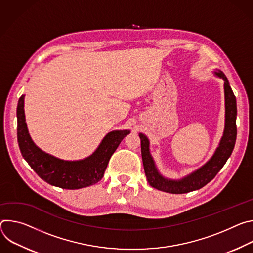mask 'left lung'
<instances>
[{
    "label": "left lung",
    "instance_id": "1",
    "mask_svg": "<svg viewBox=\"0 0 253 253\" xmlns=\"http://www.w3.org/2000/svg\"><path fill=\"white\" fill-rule=\"evenodd\" d=\"M213 73L215 76L221 78L224 81L225 123L223 135L220 139L218 147L216 148L211 158L195 171L180 179H170L163 176L157 169L155 161L150 153V142L147 136L143 133H139L144 171H145L148 183L152 187L172 194H182L198 190L211 181L230 157L235 145L237 134L236 98L223 72L217 69Z\"/></svg>",
    "mask_w": 253,
    "mask_h": 253
}]
</instances>
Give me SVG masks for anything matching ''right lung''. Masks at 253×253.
<instances>
[{"label": "right lung", "instance_id": "obj_1", "mask_svg": "<svg viewBox=\"0 0 253 253\" xmlns=\"http://www.w3.org/2000/svg\"><path fill=\"white\" fill-rule=\"evenodd\" d=\"M24 99L22 95L17 107V135L21 153L31 168L47 183L63 189H80L99 182L112 154L130 130L106 134L97 149L84 159H60L43 151L32 140L25 118Z\"/></svg>", "mask_w": 253, "mask_h": 253}]
</instances>
